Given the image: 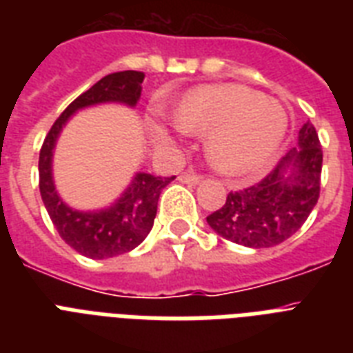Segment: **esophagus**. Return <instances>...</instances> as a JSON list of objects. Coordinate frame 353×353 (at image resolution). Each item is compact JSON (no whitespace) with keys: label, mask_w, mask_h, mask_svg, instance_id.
<instances>
[{"label":"esophagus","mask_w":353,"mask_h":353,"mask_svg":"<svg viewBox=\"0 0 353 353\" xmlns=\"http://www.w3.org/2000/svg\"><path fill=\"white\" fill-rule=\"evenodd\" d=\"M179 181L181 183H187V185H198L201 181V176L196 174V172H185L179 176Z\"/></svg>","instance_id":"1"}]
</instances>
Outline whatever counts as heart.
<instances>
[{"mask_svg": "<svg viewBox=\"0 0 353 353\" xmlns=\"http://www.w3.org/2000/svg\"><path fill=\"white\" fill-rule=\"evenodd\" d=\"M181 132L209 133L207 157L216 170L241 177L268 165L288 133L284 108L256 90L240 84L207 85L190 91L172 110ZM159 144L170 141L155 128Z\"/></svg>", "mask_w": 353, "mask_h": 353, "instance_id": "heart-1", "label": "heart"}]
</instances>
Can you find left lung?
<instances>
[{"label": "left lung", "mask_w": 353, "mask_h": 353, "mask_svg": "<svg viewBox=\"0 0 353 353\" xmlns=\"http://www.w3.org/2000/svg\"><path fill=\"white\" fill-rule=\"evenodd\" d=\"M323 172V148L312 122L299 132V148L249 188L229 192L221 209L207 223L225 240L262 249L295 234L317 205Z\"/></svg>", "instance_id": "8db88e82"}]
</instances>
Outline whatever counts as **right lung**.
Instances as JSON below:
<instances>
[{"mask_svg":"<svg viewBox=\"0 0 353 353\" xmlns=\"http://www.w3.org/2000/svg\"><path fill=\"white\" fill-rule=\"evenodd\" d=\"M143 80L144 73L141 71H119L106 74L63 110L41 144L38 161L40 194L49 218L68 245L93 260L130 252L148 236L157 214L161 190L176 176L159 177L139 172L112 207L82 212L68 207L58 196L52 183V150L63 124L74 112L104 102H121L133 108L141 99Z\"/></svg>","mask_w":353,"mask_h":353,"instance_id":"1","label":"right lung"}]
</instances>
